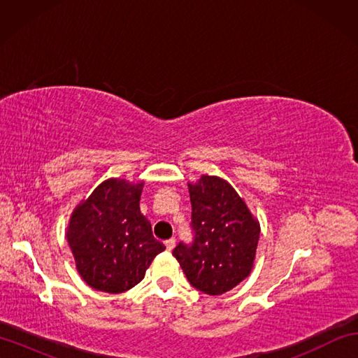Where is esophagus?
Here are the masks:
<instances>
[{
    "mask_svg": "<svg viewBox=\"0 0 358 358\" xmlns=\"http://www.w3.org/2000/svg\"><path fill=\"white\" fill-rule=\"evenodd\" d=\"M164 245H166V249H167V250H172V249L175 248V238L166 240V241H164Z\"/></svg>",
    "mask_w": 358,
    "mask_h": 358,
    "instance_id": "1",
    "label": "esophagus"
}]
</instances>
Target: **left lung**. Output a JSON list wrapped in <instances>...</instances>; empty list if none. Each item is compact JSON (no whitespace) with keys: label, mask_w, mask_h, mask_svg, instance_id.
I'll list each match as a JSON object with an SVG mask.
<instances>
[{"label":"left lung","mask_w":358,"mask_h":358,"mask_svg":"<svg viewBox=\"0 0 358 358\" xmlns=\"http://www.w3.org/2000/svg\"><path fill=\"white\" fill-rule=\"evenodd\" d=\"M187 186L195 238L192 246L180 243L172 254L194 287L222 295L252 271L260 223L226 180L201 175Z\"/></svg>","instance_id":"left-lung-1"}]
</instances>
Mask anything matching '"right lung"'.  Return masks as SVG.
<instances>
[{"label": "right lung", "mask_w": 358, "mask_h": 358, "mask_svg": "<svg viewBox=\"0 0 358 358\" xmlns=\"http://www.w3.org/2000/svg\"><path fill=\"white\" fill-rule=\"evenodd\" d=\"M143 186L144 181L104 180L72 212L67 243L81 278L95 291H129L166 249L140 212Z\"/></svg>", "instance_id": "right-lung-1"}]
</instances>
